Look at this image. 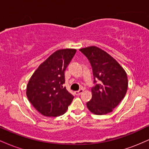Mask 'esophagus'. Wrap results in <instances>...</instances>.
Wrapping results in <instances>:
<instances>
[{
    "mask_svg": "<svg viewBox=\"0 0 149 149\" xmlns=\"http://www.w3.org/2000/svg\"><path fill=\"white\" fill-rule=\"evenodd\" d=\"M83 89H80V90H78V91L75 92V95H80V94L83 93Z\"/></svg>",
    "mask_w": 149,
    "mask_h": 149,
    "instance_id": "esophagus-1",
    "label": "esophagus"
}]
</instances>
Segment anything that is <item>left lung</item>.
Masks as SVG:
<instances>
[{
	"instance_id": "left-lung-1",
	"label": "left lung",
	"mask_w": 149,
	"mask_h": 149,
	"mask_svg": "<svg viewBox=\"0 0 149 149\" xmlns=\"http://www.w3.org/2000/svg\"><path fill=\"white\" fill-rule=\"evenodd\" d=\"M80 51L91 64L95 84L92 88V99L87 102V107L96 115L109 113L125 96L128 86L127 73L114 58L96 46Z\"/></svg>"
}]
</instances>
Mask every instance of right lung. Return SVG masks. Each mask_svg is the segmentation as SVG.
<instances>
[{
	"mask_svg": "<svg viewBox=\"0 0 149 149\" xmlns=\"http://www.w3.org/2000/svg\"><path fill=\"white\" fill-rule=\"evenodd\" d=\"M76 52V49L57 50L42 63L31 77L26 96L42 115L57 117L67 111L74 97L63 86L64 72Z\"/></svg>",
	"mask_w": 149,
	"mask_h": 149,
	"instance_id": "1",
	"label": "right lung"
}]
</instances>
